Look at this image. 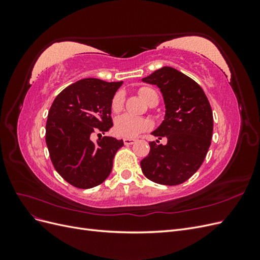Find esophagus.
<instances>
[{"label":"esophagus","instance_id":"34e87169","mask_svg":"<svg viewBox=\"0 0 260 260\" xmlns=\"http://www.w3.org/2000/svg\"><path fill=\"white\" fill-rule=\"evenodd\" d=\"M137 142V139H133V138H124L123 139V143L124 145H131L133 143Z\"/></svg>","mask_w":260,"mask_h":260}]
</instances>
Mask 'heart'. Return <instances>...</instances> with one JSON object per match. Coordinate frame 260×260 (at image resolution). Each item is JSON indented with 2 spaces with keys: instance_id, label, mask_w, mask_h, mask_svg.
Masks as SVG:
<instances>
[{
  "instance_id": "1",
  "label": "heart",
  "mask_w": 260,
  "mask_h": 260,
  "mask_svg": "<svg viewBox=\"0 0 260 260\" xmlns=\"http://www.w3.org/2000/svg\"><path fill=\"white\" fill-rule=\"evenodd\" d=\"M139 94L146 103H148V102L152 100V98L156 95V92L144 86V88H141L139 90ZM123 93L117 92L112 100V111L114 113L120 112L123 107ZM149 128H151V122L145 119V118L133 117L128 114L121 115L115 120V133L117 136L122 138H135L139 136L140 133L147 131Z\"/></svg>"
}]
</instances>
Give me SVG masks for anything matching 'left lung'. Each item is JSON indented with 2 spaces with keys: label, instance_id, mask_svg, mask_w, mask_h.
Masks as SVG:
<instances>
[{
  "label": "left lung",
  "instance_id": "left-lung-1",
  "mask_svg": "<svg viewBox=\"0 0 260 260\" xmlns=\"http://www.w3.org/2000/svg\"><path fill=\"white\" fill-rule=\"evenodd\" d=\"M142 80L162 93L166 116L152 135L159 140L166 137L167 144L149 142L141 168L155 183L181 184L199 170L210 146L214 118L209 101L199 83L172 67H162Z\"/></svg>",
  "mask_w": 260,
  "mask_h": 260
}]
</instances>
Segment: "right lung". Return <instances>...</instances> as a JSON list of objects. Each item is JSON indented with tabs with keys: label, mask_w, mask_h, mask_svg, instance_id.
<instances>
[{
	"label": "right lung",
	"mask_w": 260,
	"mask_h": 260,
	"mask_svg": "<svg viewBox=\"0 0 260 260\" xmlns=\"http://www.w3.org/2000/svg\"><path fill=\"white\" fill-rule=\"evenodd\" d=\"M122 81L95 78L77 81L55 98L45 127V142L53 166L61 178L78 188L94 187L109 176L122 140L102 136L113 127L112 100Z\"/></svg>",
	"instance_id": "1"
}]
</instances>
